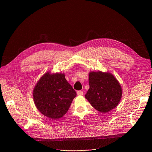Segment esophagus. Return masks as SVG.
I'll return each mask as SVG.
<instances>
[{"mask_svg": "<svg viewBox=\"0 0 152 152\" xmlns=\"http://www.w3.org/2000/svg\"><path fill=\"white\" fill-rule=\"evenodd\" d=\"M77 95L82 96V95H83V91L79 90V91H77Z\"/></svg>", "mask_w": 152, "mask_h": 152, "instance_id": "34e87169", "label": "esophagus"}]
</instances>
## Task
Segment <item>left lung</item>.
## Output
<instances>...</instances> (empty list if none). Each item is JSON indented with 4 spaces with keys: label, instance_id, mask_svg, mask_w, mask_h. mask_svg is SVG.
<instances>
[{
    "label": "left lung",
    "instance_id": "1",
    "mask_svg": "<svg viewBox=\"0 0 152 152\" xmlns=\"http://www.w3.org/2000/svg\"><path fill=\"white\" fill-rule=\"evenodd\" d=\"M88 81L90 88L85 97L94 109L106 113L117 106L123 91L120 83L112 73L91 72Z\"/></svg>",
    "mask_w": 152,
    "mask_h": 152
}]
</instances>
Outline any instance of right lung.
I'll return each mask as SVG.
<instances>
[{
    "label": "right lung",
    "mask_w": 152,
    "mask_h": 152,
    "mask_svg": "<svg viewBox=\"0 0 152 152\" xmlns=\"http://www.w3.org/2000/svg\"><path fill=\"white\" fill-rule=\"evenodd\" d=\"M76 93L62 73L48 72L37 82L33 99L38 110L53 120L62 117L68 111Z\"/></svg>",
    "instance_id": "add662e5"
}]
</instances>
